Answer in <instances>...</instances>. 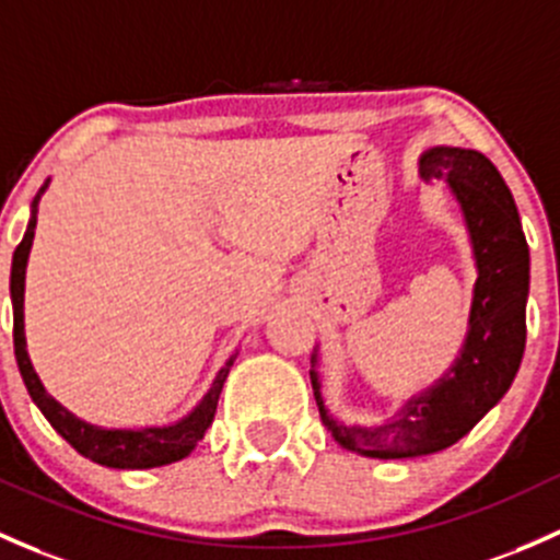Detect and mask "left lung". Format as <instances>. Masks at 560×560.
<instances>
[{
  "instance_id": "8db88e82",
  "label": "left lung",
  "mask_w": 560,
  "mask_h": 560,
  "mask_svg": "<svg viewBox=\"0 0 560 560\" xmlns=\"http://www.w3.org/2000/svg\"><path fill=\"white\" fill-rule=\"evenodd\" d=\"M421 176L448 182L472 235L478 284L462 357L397 419L373 429L329 419L319 378L311 370L322 423L335 443L373 458L427 456L458 443L504 397L526 349L528 244L502 174L482 152L434 147L421 158Z\"/></svg>"
}]
</instances>
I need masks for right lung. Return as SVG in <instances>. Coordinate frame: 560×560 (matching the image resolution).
<instances>
[{"mask_svg":"<svg viewBox=\"0 0 560 560\" xmlns=\"http://www.w3.org/2000/svg\"><path fill=\"white\" fill-rule=\"evenodd\" d=\"M47 182L39 187V192L32 201V220H28L26 235H23L21 244L15 246L13 255V273H10V298H13V343H15V359L18 370L23 375V384H26L28 394L37 402V408L43 410V416L50 421V427L72 445L74 451L82 453L91 462L102 464V467L112 469H150V467H163V464H172L185 458L187 453L196 448L203 440L206 429L214 421L217 399H220L222 384H225L228 373L233 368V357L228 359L225 368L217 373L214 384H211L206 397L201 399L196 410H192L187 419H182L174 427L163 429H102L93 427V423L80 421L78 416L69 413L67 408L56 402L50 394L45 392L43 381L34 373L32 362L26 354V335H23V279H26V260L28 249H32L34 241V228H37V211H39V198H43Z\"/></svg>","mask_w":560,"mask_h":560,"instance_id":"obj_1","label":"right lung"}]
</instances>
